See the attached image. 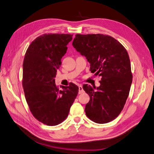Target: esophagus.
Wrapping results in <instances>:
<instances>
[{
  "mask_svg": "<svg viewBox=\"0 0 154 154\" xmlns=\"http://www.w3.org/2000/svg\"><path fill=\"white\" fill-rule=\"evenodd\" d=\"M78 90H79V94H82V93H83V87H82V85H80V84H79L78 85Z\"/></svg>",
  "mask_w": 154,
  "mask_h": 154,
  "instance_id": "esophagus-1",
  "label": "esophagus"
}]
</instances>
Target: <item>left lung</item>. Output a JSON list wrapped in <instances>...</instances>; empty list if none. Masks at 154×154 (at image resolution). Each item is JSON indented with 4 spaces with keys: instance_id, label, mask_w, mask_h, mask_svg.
I'll use <instances>...</instances> for the list:
<instances>
[{
    "instance_id": "obj_1",
    "label": "left lung",
    "mask_w": 154,
    "mask_h": 154,
    "mask_svg": "<svg viewBox=\"0 0 154 154\" xmlns=\"http://www.w3.org/2000/svg\"><path fill=\"white\" fill-rule=\"evenodd\" d=\"M72 46L86 57L91 72L101 78L100 87L83 86L90 96L86 115L96 123H109L123 110L132 84L127 51L113 37L101 34H76Z\"/></svg>"
}]
</instances>
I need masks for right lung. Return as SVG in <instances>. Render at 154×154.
<instances>
[{
	"label": "right lung",
	"instance_id": "obj_1",
	"mask_svg": "<svg viewBox=\"0 0 154 154\" xmlns=\"http://www.w3.org/2000/svg\"><path fill=\"white\" fill-rule=\"evenodd\" d=\"M70 34H44L27 48L23 62V80L26 100L34 117L49 126H55L67 118L78 93V87L71 83L63 90L56 86L54 78Z\"/></svg>",
	"mask_w": 154,
	"mask_h": 154
}]
</instances>
